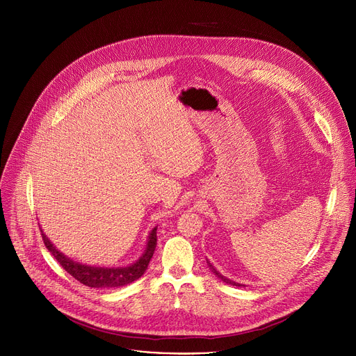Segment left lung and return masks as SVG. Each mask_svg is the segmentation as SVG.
<instances>
[{
	"instance_id": "obj_1",
	"label": "left lung",
	"mask_w": 356,
	"mask_h": 356,
	"mask_svg": "<svg viewBox=\"0 0 356 356\" xmlns=\"http://www.w3.org/2000/svg\"><path fill=\"white\" fill-rule=\"evenodd\" d=\"M207 265H209V268L211 269V272L218 277V279H221L224 283H227V284H232V286H242L241 283H236V282H234V280H231V279H228V277H225V276H222L214 266H213V264L207 259Z\"/></svg>"
}]
</instances>
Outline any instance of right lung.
Here are the masks:
<instances>
[{
  "label": "right lung",
  "mask_w": 356,
  "mask_h": 356,
  "mask_svg": "<svg viewBox=\"0 0 356 356\" xmlns=\"http://www.w3.org/2000/svg\"><path fill=\"white\" fill-rule=\"evenodd\" d=\"M156 229L158 227H154L149 232L145 249L142 252V255L139 257V259L127 266H92V265H86V264L73 261L72 258L66 257L63 252H60L52 242H50L42 229L40 232L47 250L52 253L54 258L76 280L94 289H113V287H121V286L129 284L138 280L146 272L147 265L152 257H154V252L156 248Z\"/></svg>",
  "instance_id": "1"
}]
</instances>
